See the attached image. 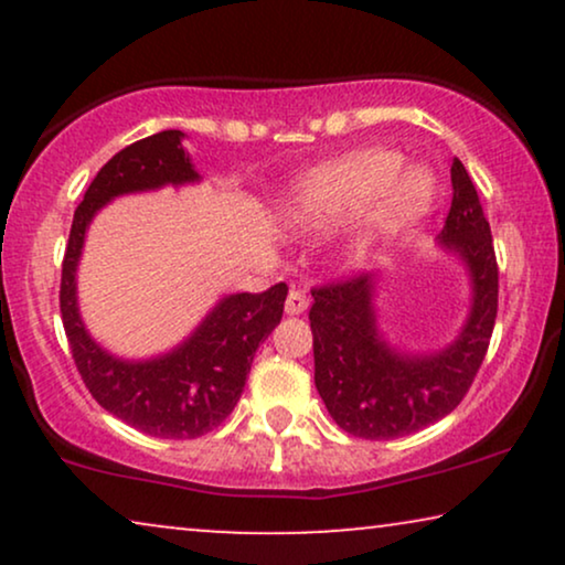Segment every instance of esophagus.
<instances>
[{"label": "esophagus", "instance_id": "34e87169", "mask_svg": "<svg viewBox=\"0 0 565 565\" xmlns=\"http://www.w3.org/2000/svg\"><path fill=\"white\" fill-rule=\"evenodd\" d=\"M306 308H308V298H306L300 290L292 288V290L288 292V300H285V313H288V316H298V313H303Z\"/></svg>", "mask_w": 565, "mask_h": 565}]
</instances>
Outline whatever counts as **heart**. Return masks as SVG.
Wrapping results in <instances>:
<instances>
[{"instance_id":"obj_1","label":"heart","mask_w":565,"mask_h":565,"mask_svg":"<svg viewBox=\"0 0 565 565\" xmlns=\"http://www.w3.org/2000/svg\"><path fill=\"white\" fill-rule=\"evenodd\" d=\"M393 151L365 149L321 167L303 182L288 205V223L296 234L327 236L352 221L344 236L350 257H365L377 244L419 218L429 203L422 174L398 172Z\"/></svg>"}]
</instances>
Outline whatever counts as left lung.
I'll return each instance as SVG.
<instances>
[{
	"label": "left lung",
	"mask_w": 565,
	"mask_h": 565,
	"mask_svg": "<svg viewBox=\"0 0 565 565\" xmlns=\"http://www.w3.org/2000/svg\"><path fill=\"white\" fill-rule=\"evenodd\" d=\"M452 205L437 246L462 262L470 308L458 337L443 350L412 352L391 344L377 316V277L313 290V381L331 419L362 439L414 435L452 412L489 350L499 306L493 238L476 184L452 159Z\"/></svg>",
	"instance_id": "8db88e82"
}]
</instances>
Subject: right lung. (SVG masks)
<instances>
[{"label": "right lung", "instance_id": "obj_1", "mask_svg": "<svg viewBox=\"0 0 565 565\" xmlns=\"http://www.w3.org/2000/svg\"><path fill=\"white\" fill-rule=\"evenodd\" d=\"M182 130H161L115 153L76 207L61 269V319L79 375L97 404L130 427L161 439H195L234 412L254 352L282 319L288 288L223 296L172 350L143 360L118 358L89 334L76 298L89 223L115 198L198 184Z\"/></svg>", "mask_w": 565, "mask_h": 565}]
</instances>
